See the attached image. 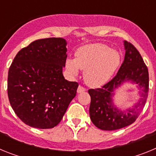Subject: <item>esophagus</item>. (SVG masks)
Segmentation results:
<instances>
[{
	"instance_id": "34e87169",
	"label": "esophagus",
	"mask_w": 156,
	"mask_h": 156,
	"mask_svg": "<svg viewBox=\"0 0 156 156\" xmlns=\"http://www.w3.org/2000/svg\"><path fill=\"white\" fill-rule=\"evenodd\" d=\"M85 90H86V89H85L84 87H83L82 86H79L78 87V88H77V93H82V92H84Z\"/></svg>"
}]
</instances>
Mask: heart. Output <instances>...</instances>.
<instances>
[{"label": "heart", "instance_id": "heart-1", "mask_svg": "<svg viewBox=\"0 0 156 156\" xmlns=\"http://www.w3.org/2000/svg\"><path fill=\"white\" fill-rule=\"evenodd\" d=\"M120 62V55L115 50L103 44H91L80 48L75 59L66 62L67 71L76 76L84 70L83 78L88 86L97 87L104 85L113 75Z\"/></svg>", "mask_w": 156, "mask_h": 156}]
</instances>
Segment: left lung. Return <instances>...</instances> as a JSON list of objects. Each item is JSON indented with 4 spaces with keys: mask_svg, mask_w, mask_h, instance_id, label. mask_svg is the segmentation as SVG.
<instances>
[{
    "mask_svg": "<svg viewBox=\"0 0 156 156\" xmlns=\"http://www.w3.org/2000/svg\"><path fill=\"white\" fill-rule=\"evenodd\" d=\"M125 58L113 79L102 87L90 89L89 108L92 122L103 130H115L132 124L144 108L148 98L149 77L146 65L138 51L133 44L124 41ZM126 82L136 83L142 90V97L133 109L121 110L113 103L112 97L116 89Z\"/></svg>",
    "mask_w": 156,
    "mask_h": 156,
    "instance_id": "8db88e82",
    "label": "left lung"
}]
</instances>
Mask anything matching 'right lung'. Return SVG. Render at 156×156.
Instances as JSON below:
<instances>
[{"label": "right lung", "mask_w": 156, "mask_h": 156, "mask_svg": "<svg viewBox=\"0 0 156 156\" xmlns=\"http://www.w3.org/2000/svg\"><path fill=\"white\" fill-rule=\"evenodd\" d=\"M63 38L37 40L18 52L8 70V95L17 116L32 127L58 124L76 94L78 83L62 74L67 58Z\"/></svg>", "instance_id": "1"}]
</instances>
